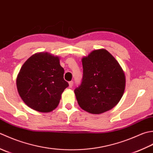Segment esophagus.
Segmentation results:
<instances>
[{"instance_id":"obj_1","label":"esophagus","mask_w":153,"mask_h":153,"mask_svg":"<svg viewBox=\"0 0 153 153\" xmlns=\"http://www.w3.org/2000/svg\"><path fill=\"white\" fill-rule=\"evenodd\" d=\"M68 84H69V88H72L73 86L74 82H73V81H70V82H68Z\"/></svg>"}]
</instances>
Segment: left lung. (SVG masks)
Returning <instances> with one entry per match:
<instances>
[{
  "mask_svg": "<svg viewBox=\"0 0 153 153\" xmlns=\"http://www.w3.org/2000/svg\"><path fill=\"white\" fill-rule=\"evenodd\" d=\"M82 62V79L74 90L78 104L90 114L111 110L120 102L126 86L120 64L104 49L93 51Z\"/></svg>",
  "mask_w": 153,
  "mask_h": 153,
  "instance_id": "1",
  "label": "left lung"
}]
</instances>
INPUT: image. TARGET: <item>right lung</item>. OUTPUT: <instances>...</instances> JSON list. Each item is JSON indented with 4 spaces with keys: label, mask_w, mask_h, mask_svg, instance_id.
Here are the masks:
<instances>
[{
    "label": "right lung",
    "mask_w": 153,
    "mask_h": 153,
    "mask_svg": "<svg viewBox=\"0 0 153 153\" xmlns=\"http://www.w3.org/2000/svg\"><path fill=\"white\" fill-rule=\"evenodd\" d=\"M59 59L48 53L33 55L22 67L16 85L27 106L40 112H49L57 106L68 83Z\"/></svg>",
    "instance_id": "add662e5"
}]
</instances>
